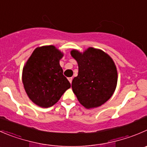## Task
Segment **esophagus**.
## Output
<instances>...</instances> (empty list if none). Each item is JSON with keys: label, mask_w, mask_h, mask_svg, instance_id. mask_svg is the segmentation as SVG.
<instances>
[{"label": "esophagus", "mask_w": 147, "mask_h": 147, "mask_svg": "<svg viewBox=\"0 0 147 147\" xmlns=\"http://www.w3.org/2000/svg\"><path fill=\"white\" fill-rule=\"evenodd\" d=\"M68 80L69 81V82H70V83H72V78H68Z\"/></svg>", "instance_id": "esophagus-1"}]
</instances>
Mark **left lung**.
<instances>
[{"label":"left lung","instance_id":"8db88e82","mask_svg":"<svg viewBox=\"0 0 147 147\" xmlns=\"http://www.w3.org/2000/svg\"><path fill=\"white\" fill-rule=\"evenodd\" d=\"M78 62V75L72 82L73 92L85 108H97L113 95L118 80L112 58L100 49L90 47L83 53L71 51Z\"/></svg>","mask_w":147,"mask_h":147}]
</instances>
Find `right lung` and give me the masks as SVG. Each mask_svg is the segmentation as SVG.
<instances>
[{
	"mask_svg": "<svg viewBox=\"0 0 147 147\" xmlns=\"http://www.w3.org/2000/svg\"><path fill=\"white\" fill-rule=\"evenodd\" d=\"M62 57L60 51L50 45L35 49L27 60L22 81L28 98L36 105L52 106L71 87L59 65Z\"/></svg>",
	"mask_w": 147,
	"mask_h": 147,
	"instance_id": "right-lung-1",
	"label": "right lung"
}]
</instances>
